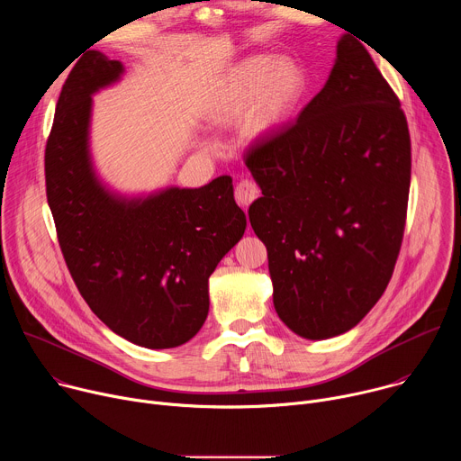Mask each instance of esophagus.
Masks as SVG:
<instances>
[{
	"mask_svg": "<svg viewBox=\"0 0 461 461\" xmlns=\"http://www.w3.org/2000/svg\"><path fill=\"white\" fill-rule=\"evenodd\" d=\"M258 196V187L255 182L251 180H242L237 184L235 187V201L239 206L248 208L255 199Z\"/></svg>",
	"mask_w": 461,
	"mask_h": 461,
	"instance_id": "34e87169",
	"label": "esophagus"
}]
</instances>
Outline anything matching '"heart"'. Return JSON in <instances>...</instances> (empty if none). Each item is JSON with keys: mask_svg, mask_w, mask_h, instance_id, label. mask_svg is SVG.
I'll list each match as a JSON object with an SVG mask.
<instances>
[{"mask_svg": "<svg viewBox=\"0 0 461 461\" xmlns=\"http://www.w3.org/2000/svg\"><path fill=\"white\" fill-rule=\"evenodd\" d=\"M306 91V75L288 56H251L237 63L219 84L210 120L228 125L244 116L251 139H268L281 131L295 113Z\"/></svg>", "mask_w": 461, "mask_h": 461, "instance_id": "b5f03b06", "label": "heart"}]
</instances>
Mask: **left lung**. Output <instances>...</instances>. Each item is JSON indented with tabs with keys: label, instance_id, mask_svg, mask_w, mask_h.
<instances>
[{
	"label": "left lung",
	"instance_id": "obj_1",
	"mask_svg": "<svg viewBox=\"0 0 461 461\" xmlns=\"http://www.w3.org/2000/svg\"><path fill=\"white\" fill-rule=\"evenodd\" d=\"M246 166L262 191L248 215L268 249L277 315L312 341L348 332L392 277L411 187L407 118L354 36L338 41L324 87L255 142Z\"/></svg>",
	"mask_w": 461,
	"mask_h": 461
}]
</instances>
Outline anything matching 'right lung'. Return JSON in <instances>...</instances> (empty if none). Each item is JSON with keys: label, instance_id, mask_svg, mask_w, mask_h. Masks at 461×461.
<instances>
[{"label": "right lung", "instance_id": "add662e5", "mask_svg": "<svg viewBox=\"0 0 461 461\" xmlns=\"http://www.w3.org/2000/svg\"><path fill=\"white\" fill-rule=\"evenodd\" d=\"M122 75V61L87 50L65 80L45 148L47 203L96 317L139 347L175 348L203 328L208 279L244 235L246 215L228 175L133 196L102 182L89 149L93 95Z\"/></svg>", "mask_w": 461, "mask_h": 461}]
</instances>
